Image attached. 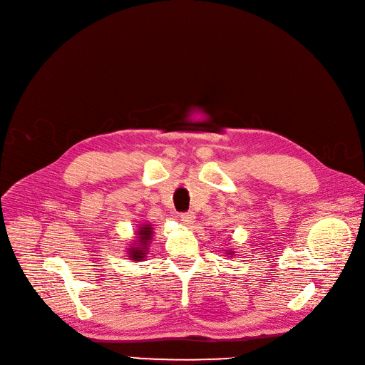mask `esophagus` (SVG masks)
<instances>
[{
    "label": "esophagus",
    "instance_id": "34e87169",
    "mask_svg": "<svg viewBox=\"0 0 365 365\" xmlns=\"http://www.w3.org/2000/svg\"><path fill=\"white\" fill-rule=\"evenodd\" d=\"M180 220H182V223H185L186 226L190 227L195 223V215L194 213H183V215H180Z\"/></svg>",
    "mask_w": 365,
    "mask_h": 365
}]
</instances>
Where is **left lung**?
<instances>
[{
  "label": "left lung",
  "mask_w": 365,
  "mask_h": 365,
  "mask_svg": "<svg viewBox=\"0 0 365 365\" xmlns=\"http://www.w3.org/2000/svg\"><path fill=\"white\" fill-rule=\"evenodd\" d=\"M225 252H226V255H227V256H231V257L234 256V252H232V248H231V250H225Z\"/></svg>",
  "instance_id": "left-lung-1"
}]
</instances>
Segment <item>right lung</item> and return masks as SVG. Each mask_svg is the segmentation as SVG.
<instances>
[{"label": "right lung", "instance_id": "right-lung-1", "mask_svg": "<svg viewBox=\"0 0 365 365\" xmlns=\"http://www.w3.org/2000/svg\"><path fill=\"white\" fill-rule=\"evenodd\" d=\"M153 237V227L149 223L140 225L136 231V237L131 241V244L127 248V256L130 260L142 262L149 250V244Z\"/></svg>", "mask_w": 365, "mask_h": 365}]
</instances>
